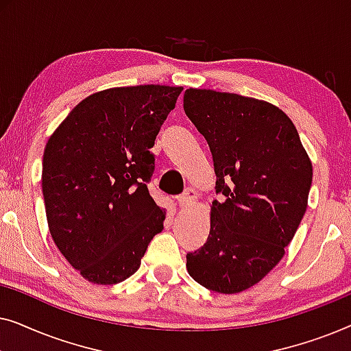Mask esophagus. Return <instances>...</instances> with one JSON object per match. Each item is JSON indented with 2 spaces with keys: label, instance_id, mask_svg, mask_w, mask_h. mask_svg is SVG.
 I'll return each mask as SVG.
<instances>
[{
  "label": "esophagus",
  "instance_id": "esophagus-1",
  "mask_svg": "<svg viewBox=\"0 0 351 351\" xmlns=\"http://www.w3.org/2000/svg\"><path fill=\"white\" fill-rule=\"evenodd\" d=\"M196 199H198V193L193 189H189L185 193L177 196V203H179L180 208H190L196 203Z\"/></svg>",
  "mask_w": 351,
  "mask_h": 351
}]
</instances>
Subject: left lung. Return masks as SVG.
Here are the masks:
<instances>
[{"label":"left lung","instance_id":"left-lung-1","mask_svg":"<svg viewBox=\"0 0 351 351\" xmlns=\"http://www.w3.org/2000/svg\"><path fill=\"white\" fill-rule=\"evenodd\" d=\"M184 110L213 153L222 203L210 206L186 270L206 289L237 294L278 265L304 217L313 166L291 118L265 100L190 88Z\"/></svg>","mask_w":351,"mask_h":351}]
</instances>
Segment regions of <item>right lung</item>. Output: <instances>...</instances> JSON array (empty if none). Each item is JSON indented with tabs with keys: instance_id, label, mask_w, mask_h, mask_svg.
Instances as JSON below:
<instances>
[{
	"instance_id": "right-lung-1",
	"label": "right lung",
	"mask_w": 351,
	"mask_h": 351,
	"mask_svg": "<svg viewBox=\"0 0 351 351\" xmlns=\"http://www.w3.org/2000/svg\"><path fill=\"white\" fill-rule=\"evenodd\" d=\"M180 86H124L90 94L52 132L43 155L51 237L94 285H117L141 267L166 209L148 191L150 148Z\"/></svg>"
}]
</instances>
